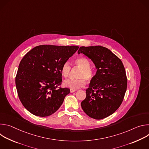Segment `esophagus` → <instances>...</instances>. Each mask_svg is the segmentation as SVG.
Returning a JSON list of instances; mask_svg holds the SVG:
<instances>
[{"instance_id":"esophagus-1","label":"esophagus","mask_w":149,"mask_h":149,"mask_svg":"<svg viewBox=\"0 0 149 149\" xmlns=\"http://www.w3.org/2000/svg\"><path fill=\"white\" fill-rule=\"evenodd\" d=\"M77 90H72V89H70V92L71 93H74V92H75V91H76Z\"/></svg>"}]
</instances>
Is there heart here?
I'll return each mask as SVG.
<instances>
[{
    "label": "heart",
    "mask_w": 149,
    "mask_h": 149,
    "mask_svg": "<svg viewBox=\"0 0 149 149\" xmlns=\"http://www.w3.org/2000/svg\"><path fill=\"white\" fill-rule=\"evenodd\" d=\"M74 67L80 69L77 75V79H68L63 82V86L72 90H77L83 87L86 85V80L90 81L94 77V71L91 68L90 61L86 57L77 58L74 63ZM71 70V65L69 61L63 63L61 72L62 75L67 78L68 77Z\"/></svg>",
    "instance_id": "b5f03b06"
}]
</instances>
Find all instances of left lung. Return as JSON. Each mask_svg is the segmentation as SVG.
Wrapping results in <instances>:
<instances>
[{"instance_id": "obj_1", "label": "left lung", "mask_w": 149, "mask_h": 149, "mask_svg": "<svg viewBox=\"0 0 149 149\" xmlns=\"http://www.w3.org/2000/svg\"><path fill=\"white\" fill-rule=\"evenodd\" d=\"M81 53L91 59L97 69L86 90V98L81 102V107L93 118L107 117L119 108L127 90L123 62L110 49L101 46L81 47L78 51Z\"/></svg>"}]
</instances>
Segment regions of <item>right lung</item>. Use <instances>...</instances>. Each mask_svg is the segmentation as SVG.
I'll return each mask as SVG.
<instances>
[{
    "label": "right lung",
    "instance_id": "right-lung-1",
    "mask_svg": "<svg viewBox=\"0 0 149 149\" xmlns=\"http://www.w3.org/2000/svg\"><path fill=\"white\" fill-rule=\"evenodd\" d=\"M77 46L42 45L21 60L15 78L20 102L32 114L47 117L56 112L70 93L62 83V64L78 50Z\"/></svg>",
    "mask_w": 149,
    "mask_h": 149
}]
</instances>
